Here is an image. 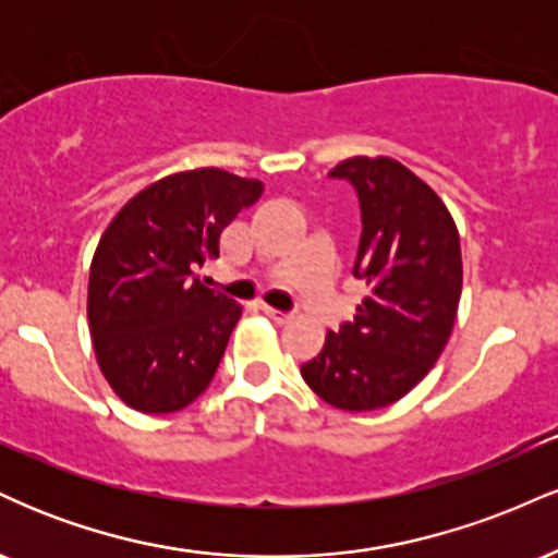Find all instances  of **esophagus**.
Wrapping results in <instances>:
<instances>
[{"instance_id": "esophagus-1", "label": "esophagus", "mask_w": 558, "mask_h": 558, "mask_svg": "<svg viewBox=\"0 0 558 558\" xmlns=\"http://www.w3.org/2000/svg\"><path fill=\"white\" fill-rule=\"evenodd\" d=\"M262 312H265V315L270 317L272 323H278V325H286V323H291V319H293V315H288V312L272 310V306H267V304H262Z\"/></svg>"}]
</instances>
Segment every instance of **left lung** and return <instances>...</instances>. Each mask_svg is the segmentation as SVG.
<instances>
[{"label":"left lung","mask_w":558,"mask_h":558,"mask_svg":"<svg viewBox=\"0 0 558 558\" xmlns=\"http://www.w3.org/2000/svg\"><path fill=\"white\" fill-rule=\"evenodd\" d=\"M360 194L354 275L367 286L354 323L328 330L301 377L343 412H369L407 396L451 338L462 299V243L435 191L393 157H349L330 170Z\"/></svg>","instance_id":"8db88e82"}]
</instances>
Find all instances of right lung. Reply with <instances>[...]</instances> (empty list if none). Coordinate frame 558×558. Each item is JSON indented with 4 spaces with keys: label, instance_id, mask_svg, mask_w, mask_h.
Masks as SVG:
<instances>
[{
    "label": "right lung",
    "instance_id": "obj_1",
    "mask_svg": "<svg viewBox=\"0 0 558 558\" xmlns=\"http://www.w3.org/2000/svg\"><path fill=\"white\" fill-rule=\"evenodd\" d=\"M262 191V181L220 168L172 172L125 202L101 233L88 330L101 375L136 412H178L213 383L241 304L196 272L220 257V233Z\"/></svg>",
    "mask_w": 558,
    "mask_h": 558
}]
</instances>
